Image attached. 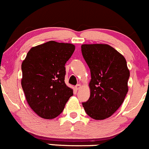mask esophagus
<instances>
[{
  "mask_svg": "<svg viewBox=\"0 0 149 149\" xmlns=\"http://www.w3.org/2000/svg\"><path fill=\"white\" fill-rule=\"evenodd\" d=\"M80 87H81L80 84H77V85L75 86L74 88H75V90H79V89H80Z\"/></svg>",
  "mask_w": 149,
  "mask_h": 149,
  "instance_id": "1",
  "label": "esophagus"
}]
</instances>
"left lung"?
Here are the masks:
<instances>
[{
  "mask_svg": "<svg viewBox=\"0 0 149 149\" xmlns=\"http://www.w3.org/2000/svg\"><path fill=\"white\" fill-rule=\"evenodd\" d=\"M81 50L91 72L90 96L82 105L92 118L103 120L120 108L128 93L126 60L108 44H83Z\"/></svg>",
  "mask_w": 149,
  "mask_h": 149,
  "instance_id": "1",
  "label": "left lung"
}]
</instances>
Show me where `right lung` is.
Masks as SVG:
<instances>
[{
    "label": "right lung",
    "instance_id": "obj_1",
    "mask_svg": "<svg viewBox=\"0 0 149 149\" xmlns=\"http://www.w3.org/2000/svg\"><path fill=\"white\" fill-rule=\"evenodd\" d=\"M74 49L72 44L50 41L31 49L22 62L21 86L27 102L43 118L57 117L72 96L64 77Z\"/></svg>",
    "mask_w": 149,
    "mask_h": 149
}]
</instances>
